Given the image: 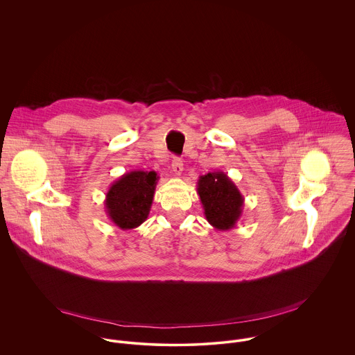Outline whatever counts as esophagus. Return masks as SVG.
<instances>
[{"instance_id": "1", "label": "esophagus", "mask_w": 355, "mask_h": 355, "mask_svg": "<svg viewBox=\"0 0 355 355\" xmlns=\"http://www.w3.org/2000/svg\"><path fill=\"white\" fill-rule=\"evenodd\" d=\"M172 171H173V173L178 175V176L182 175V172H183V161H182L180 158L175 157V158L172 159Z\"/></svg>"}]
</instances>
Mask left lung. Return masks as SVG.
I'll return each instance as SVG.
<instances>
[{
  "label": "left lung",
  "instance_id": "obj_1",
  "mask_svg": "<svg viewBox=\"0 0 355 355\" xmlns=\"http://www.w3.org/2000/svg\"><path fill=\"white\" fill-rule=\"evenodd\" d=\"M197 193L205 217L213 228L217 231L235 228L243 211L245 198L227 173L214 171L200 176Z\"/></svg>",
  "mask_w": 355,
  "mask_h": 355
}]
</instances>
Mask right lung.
<instances>
[{
	"label": "right lung",
	"mask_w": 355,
	"mask_h": 355,
	"mask_svg": "<svg viewBox=\"0 0 355 355\" xmlns=\"http://www.w3.org/2000/svg\"><path fill=\"white\" fill-rule=\"evenodd\" d=\"M159 176L154 171H131L109 187L105 209L110 221L120 230H134L146 221Z\"/></svg>",
	"instance_id": "1"
}]
</instances>
